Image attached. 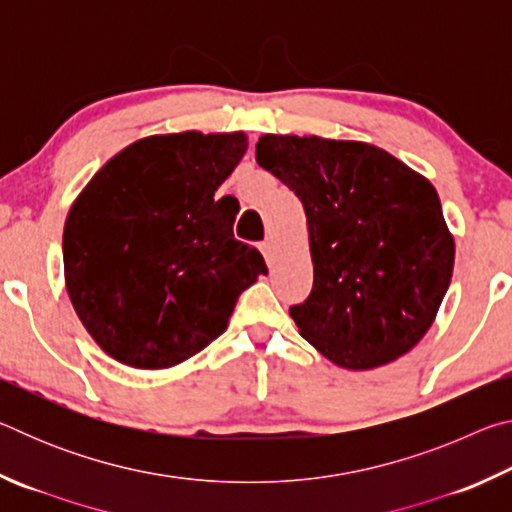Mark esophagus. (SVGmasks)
I'll return each mask as SVG.
<instances>
[{"instance_id": "1", "label": "esophagus", "mask_w": 512, "mask_h": 512, "mask_svg": "<svg viewBox=\"0 0 512 512\" xmlns=\"http://www.w3.org/2000/svg\"><path fill=\"white\" fill-rule=\"evenodd\" d=\"M259 248H262L266 262L273 264V257H275V241H273L271 237H268L266 241H262V244H259Z\"/></svg>"}]
</instances>
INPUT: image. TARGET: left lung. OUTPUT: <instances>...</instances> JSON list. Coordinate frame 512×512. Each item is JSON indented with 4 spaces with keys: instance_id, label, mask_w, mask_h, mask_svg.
<instances>
[{
    "instance_id": "obj_1",
    "label": "left lung",
    "mask_w": 512,
    "mask_h": 512,
    "mask_svg": "<svg viewBox=\"0 0 512 512\" xmlns=\"http://www.w3.org/2000/svg\"><path fill=\"white\" fill-rule=\"evenodd\" d=\"M259 167L307 214L314 289L289 309L300 336L336 366L372 370L413 350L454 271L436 187L379 146L262 135Z\"/></svg>"
}]
</instances>
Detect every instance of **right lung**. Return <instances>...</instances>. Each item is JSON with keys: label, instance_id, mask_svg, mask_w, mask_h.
Listing matches in <instances>:
<instances>
[{"label": "right lung", "instance_id": "add662e5", "mask_svg": "<svg viewBox=\"0 0 512 512\" xmlns=\"http://www.w3.org/2000/svg\"><path fill=\"white\" fill-rule=\"evenodd\" d=\"M248 149L237 133L151 135L94 173L63 230L65 287L94 343L119 363L162 370L228 327L237 298L266 275L232 235L214 192Z\"/></svg>", "mask_w": 512, "mask_h": 512}]
</instances>
